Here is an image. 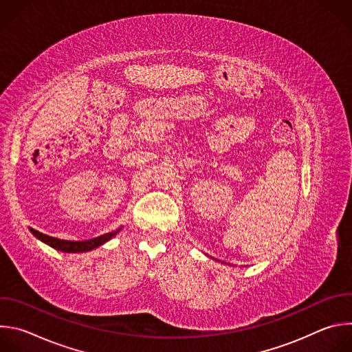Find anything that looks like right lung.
Returning a JSON list of instances; mask_svg holds the SVG:
<instances>
[{
    "label": "right lung",
    "mask_w": 352,
    "mask_h": 352,
    "mask_svg": "<svg viewBox=\"0 0 352 352\" xmlns=\"http://www.w3.org/2000/svg\"><path fill=\"white\" fill-rule=\"evenodd\" d=\"M121 228L107 232L104 235H100L97 238L93 239H87V241H65V239H58V238H53V236H48L45 234H41L33 228H30V232L38 238L40 241H43L44 243L50 245L52 248L61 250V252H68V254H78V252H87V250L96 249L100 245H103L104 242L110 241L113 236L117 235V232H120Z\"/></svg>",
    "instance_id": "1"
}]
</instances>
